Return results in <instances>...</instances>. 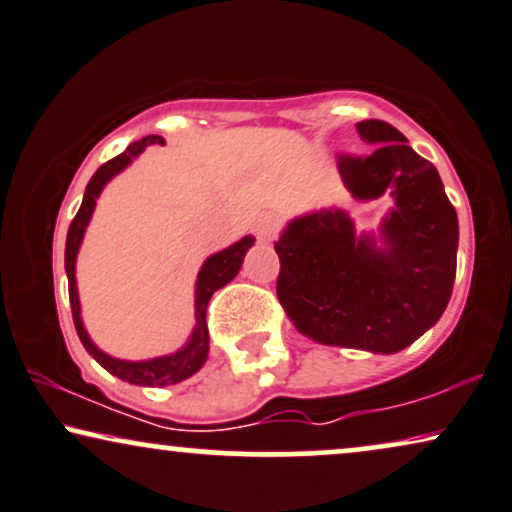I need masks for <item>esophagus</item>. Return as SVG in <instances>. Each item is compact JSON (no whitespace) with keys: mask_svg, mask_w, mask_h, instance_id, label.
<instances>
[{"mask_svg":"<svg viewBox=\"0 0 512 512\" xmlns=\"http://www.w3.org/2000/svg\"><path fill=\"white\" fill-rule=\"evenodd\" d=\"M255 231H257V238H260V241L271 243L278 236V231H281V219H278L276 215H264L257 219Z\"/></svg>","mask_w":512,"mask_h":512,"instance_id":"esophagus-1","label":"esophagus"}]
</instances>
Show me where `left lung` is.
<instances>
[{
    "label": "left lung",
    "mask_w": 512,
    "mask_h": 512,
    "mask_svg": "<svg viewBox=\"0 0 512 512\" xmlns=\"http://www.w3.org/2000/svg\"><path fill=\"white\" fill-rule=\"evenodd\" d=\"M368 155H338V172L359 200L390 189L397 208L383 222L387 250L357 238L342 210L295 219L274 243L276 295L288 319L321 345L392 354L435 326L456 278L458 217L435 165L390 122L357 125Z\"/></svg>",
    "instance_id": "left-lung-1"
}]
</instances>
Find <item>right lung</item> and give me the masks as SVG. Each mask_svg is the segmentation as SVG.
Here are the masks:
<instances>
[{"mask_svg": "<svg viewBox=\"0 0 512 512\" xmlns=\"http://www.w3.org/2000/svg\"><path fill=\"white\" fill-rule=\"evenodd\" d=\"M153 144L163 146L165 139L151 134V137L132 141V144L125 148V153L115 155L113 160L103 163L99 170L94 172V177L89 179L80 210H77V215L73 222H70V229H68L66 274H68V295H70V309H73L75 331H77V335H80L84 349H87V352L92 354V357L99 361V364L106 368L108 373L118 375L120 380H127V383H132V385L167 387V385H177V383H181V380L191 378L193 373L200 371V366L205 364V359H208L210 335H208V321H205V314H208V302L215 290L224 288L226 283H229L231 278L238 274L245 252L250 250V245L255 243V238L245 236L238 243L231 245V248H226L222 252H217V255L208 257V262L203 264V269H200V274H198V283H196V328H193L191 340L186 342L179 352L170 354V357H158V359H148V361H120V359L108 357V354H103L101 349L96 347L92 340H89V335L82 326L80 300H77V283H75V257H77V250H80L84 229H87L89 219H92L96 198H99V193L103 186H106V181L115 177L120 170H125V167L132 163V158H137V155L144 151L146 146H153Z\"/></svg>", "mask_w": 512, "mask_h": 512, "instance_id": "1", "label": "right lung"}]
</instances>
